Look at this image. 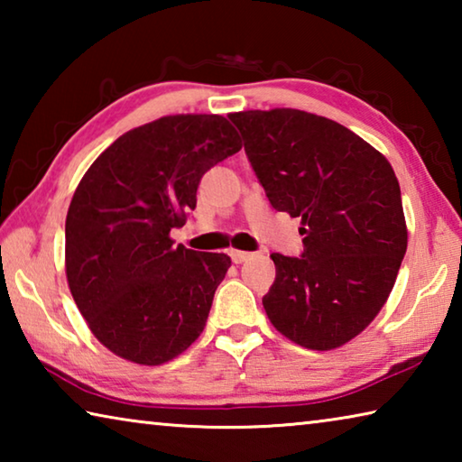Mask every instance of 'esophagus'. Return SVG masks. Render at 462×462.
<instances>
[{"label":"esophagus","instance_id":"1","mask_svg":"<svg viewBox=\"0 0 462 462\" xmlns=\"http://www.w3.org/2000/svg\"><path fill=\"white\" fill-rule=\"evenodd\" d=\"M230 259H232V263H236V264H240V263H245L248 256H250V253H245V250H230Z\"/></svg>","mask_w":462,"mask_h":462}]
</instances>
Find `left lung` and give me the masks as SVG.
<instances>
[{"instance_id": "8db88e82", "label": "left lung", "mask_w": 462, "mask_h": 462, "mask_svg": "<svg viewBox=\"0 0 462 462\" xmlns=\"http://www.w3.org/2000/svg\"><path fill=\"white\" fill-rule=\"evenodd\" d=\"M277 212L301 217V256L273 253L263 306L300 346L338 348L369 326L408 248L402 191L389 161L342 124L301 109L230 114Z\"/></svg>"}]
</instances>
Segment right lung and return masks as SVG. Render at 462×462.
Segmentation results:
<instances>
[{
	"instance_id": "obj_1",
	"label": "right lung",
	"mask_w": 462,
	"mask_h": 462,
	"mask_svg": "<svg viewBox=\"0 0 462 462\" xmlns=\"http://www.w3.org/2000/svg\"><path fill=\"white\" fill-rule=\"evenodd\" d=\"M242 148L224 116H165L122 134L83 175L67 212L69 289L96 338L126 361L162 365L203 332L230 267L175 246L209 169Z\"/></svg>"
}]
</instances>
